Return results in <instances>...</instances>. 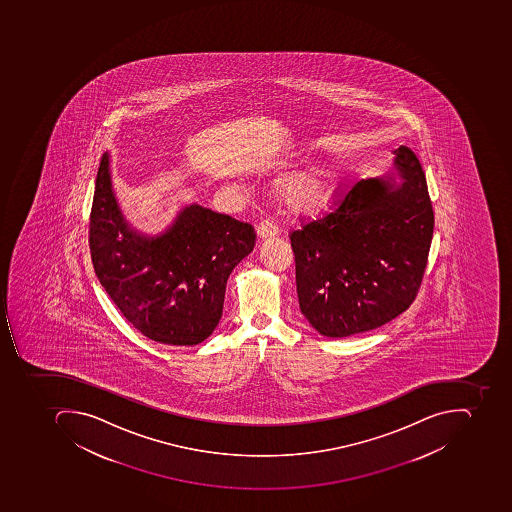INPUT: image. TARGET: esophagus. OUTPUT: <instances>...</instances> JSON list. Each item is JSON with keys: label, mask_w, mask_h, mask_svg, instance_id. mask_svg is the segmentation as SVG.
Segmentation results:
<instances>
[{"label": "esophagus", "mask_w": 512, "mask_h": 512, "mask_svg": "<svg viewBox=\"0 0 512 512\" xmlns=\"http://www.w3.org/2000/svg\"><path fill=\"white\" fill-rule=\"evenodd\" d=\"M277 233H279V229H277V225L271 219H265V221H261L257 225V235L260 238H271V236H276Z\"/></svg>", "instance_id": "1"}]
</instances>
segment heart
<instances>
[{"label": "heart", "mask_w": 512, "mask_h": 512, "mask_svg": "<svg viewBox=\"0 0 512 512\" xmlns=\"http://www.w3.org/2000/svg\"><path fill=\"white\" fill-rule=\"evenodd\" d=\"M282 193L291 207H321L329 199V186L323 175H296L283 183Z\"/></svg>", "instance_id": "obj_1"}]
</instances>
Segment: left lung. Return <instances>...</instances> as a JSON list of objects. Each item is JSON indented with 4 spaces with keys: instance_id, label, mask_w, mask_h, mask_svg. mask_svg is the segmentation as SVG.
I'll use <instances>...</instances> for the list:
<instances>
[{
    "instance_id": "obj_1",
    "label": "left lung",
    "mask_w": 512,
    "mask_h": 512,
    "mask_svg": "<svg viewBox=\"0 0 512 512\" xmlns=\"http://www.w3.org/2000/svg\"><path fill=\"white\" fill-rule=\"evenodd\" d=\"M403 183L367 178L338 186L332 210L291 230L299 307L326 337H349L406 312L420 291L434 232L425 172L393 150Z\"/></svg>"
}]
</instances>
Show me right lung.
Returning <instances> with one entry per match:
<instances>
[{
	"label": "right lung",
	"instance_id": "add662e5",
	"mask_svg": "<svg viewBox=\"0 0 512 512\" xmlns=\"http://www.w3.org/2000/svg\"><path fill=\"white\" fill-rule=\"evenodd\" d=\"M103 155L89 218L95 274L131 326L158 343L197 345L218 326L230 272L255 246L254 227L191 205L164 235L125 224Z\"/></svg>",
	"mask_w": 512,
	"mask_h": 512
}]
</instances>
